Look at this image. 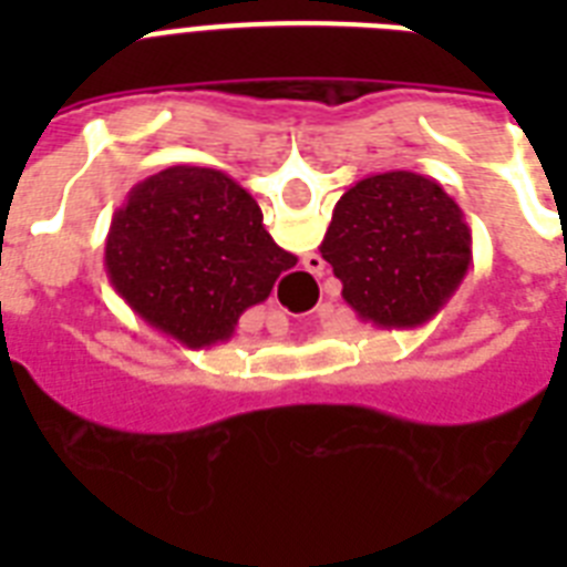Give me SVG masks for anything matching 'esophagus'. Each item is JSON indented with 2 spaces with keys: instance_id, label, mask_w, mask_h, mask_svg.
Masks as SVG:
<instances>
[{
  "instance_id": "34e87169",
  "label": "esophagus",
  "mask_w": 567,
  "mask_h": 567,
  "mask_svg": "<svg viewBox=\"0 0 567 567\" xmlns=\"http://www.w3.org/2000/svg\"><path fill=\"white\" fill-rule=\"evenodd\" d=\"M302 265H306V270H309L311 276H323V270H327V261H323L320 256H306V261H302ZM279 320H282L279 327L288 329V320H285L282 315H279ZM276 336H285V332H282V329H276Z\"/></svg>"
}]
</instances>
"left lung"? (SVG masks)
I'll return each instance as SVG.
<instances>
[{"mask_svg": "<svg viewBox=\"0 0 567 567\" xmlns=\"http://www.w3.org/2000/svg\"><path fill=\"white\" fill-rule=\"evenodd\" d=\"M320 256L364 323L414 329L435 318L467 276L471 226L430 176L373 173L336 203Z\"/></svg>", "mask_w": 567, "mask_h": 567, "instance_id": "8db88e82", "label": "left lung"}]
</instances>
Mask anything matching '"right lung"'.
<instances>
[{
	"label": "right lung",
	"instance_id": "1",
	"mask_svg": "<svg viewBox=\"0 0 567 567\" xmlns=\"http://www.w3.org/2000/svg\"><path fill=\"white\" fill-rule=\"evenodd\" d=\"M261 208L212 167H167L128 190L111 217L105 274L114 291L188 350L235 336L240 315L297 265L265 229Z\"/></svg>",
	"mask_w": 567,
	"mask_h": 567
}]
</instances>
